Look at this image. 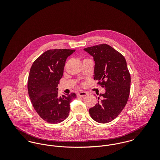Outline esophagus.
<instances>
[{"label":"esophagus","instance_id":"esophagus-1","mask_svg":"<svg viewBox=\"0 0 160 160\" xmlns=\"http://www.w3.org/2000/svg\"><path fill=\"white\" fill-rule=\"evenodd\" d=\"M88 95V93L86 92H80L78 93V97H84Z\"/></svg>","mask_w":160,"mask_h":160}]
</instances>
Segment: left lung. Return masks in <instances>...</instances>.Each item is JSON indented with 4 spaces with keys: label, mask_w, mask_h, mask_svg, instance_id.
<instances>
[{
    "label": "left lung",
    "mask_w": 160,
    "mask_h": 160,
    "mask_svg": "<svg viewBox=\"0 0 160 160\" xmlns=\"http://www.w3.org/2000/svg\"><path fill=\"white\" fill-rule=\"evenodd\" d=\"M93 57L94 79L105 88L98 103L89 109L92 118L100 123L114 119L125 107L130 93L131 75L124 57L106 44L89 47L84 49Z\"/></svg>",
    "instance_id": "obj_1"
}]
</instances>
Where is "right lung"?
I'll return each mask as SVG.
<instances>
[{"instance_id":"1","label":"right lung","mask_w":160,"mask_h":160,"mask_svg":"<svg viewBox=\"0 0 160 160\" xmlns=\"http://www.w3.org/2000/svg\"><path fill=\"white\" fill-rule=\"evenodd\" d=\"M75 50L52 49L41 55L32 65L28 79V94L39 116L46 122L57 124L68 116L75 93L58 96V84L63 76L67 58Z\"/></svg>"}]
</instances>
